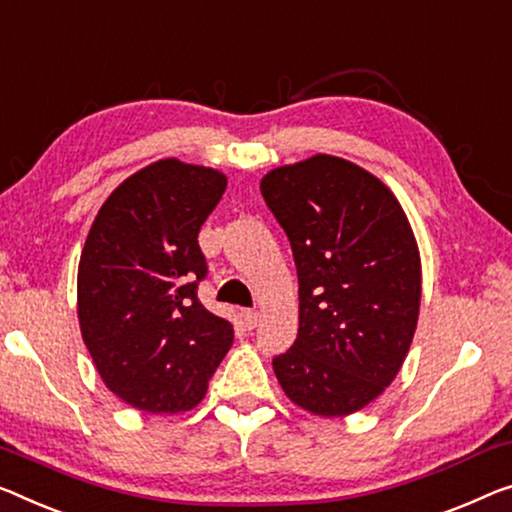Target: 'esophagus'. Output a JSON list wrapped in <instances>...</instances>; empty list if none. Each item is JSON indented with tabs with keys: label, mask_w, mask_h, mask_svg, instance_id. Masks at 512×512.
<instances>
[{
	"label": "esophagus",
	"mask_w": 512,
	"mask_h": 512,
	"mask_svg": "<svg viewBox=\"0 0 512 512\" xmlns=\"http://www.w3.org/2000/svg\"><path fill=\"white\" fill-rule=\"evenodd\" d=\"M241 317H243V324H246L248 329H255L257 322H259V312L257 310H243Z\"/></svg>",
	"instance_id": "34e87169"
}]
</instances>
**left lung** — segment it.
<instances>
[{"instance_id":"8db88e82","label":"left lung","mask_w":512,"mask_h":512,"mask_svg":"<svg viewBox=\"0 0 512 512\" xmlns=\"http://www.w3.org/2000/svg\"><path fill=\"white\" fill-rule=\"evenodd\" d=\"M299 276V333L273 358L282 391L317 416H347L391 384L421 305V257L400 202L349 160L312 156L262 179Z\"/></svg>"}]
</instances>
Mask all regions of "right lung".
I'll list each match as a JSON object with an SVG mask.
<instances>
[{
    "label": "right lung",
    "mask_w": 512,
    "mask_h": 512,
    "mask_svg": "<svg viewBox=\"0 0 512 512\" xmlns=\"http://www.w3.org/2000/svg\"><path fill=\"white\" fill-rule=\"evenodd\" d=\"M225 174L158 160L128 177L91 225L78 269L82 340L105 386L151 414L193 409L234 329L197 299L207 278L197 234Z\"/></svg>",
    "instance_id": "right-lung-1"
}]
</instances>
